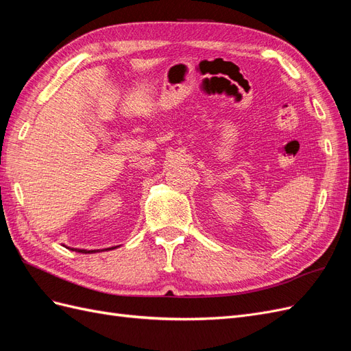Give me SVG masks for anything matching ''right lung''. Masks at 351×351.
<instances>
[{
  "label": "right lung",
  "instance_id": "1",
  "mask_svg": "<svg viewBox=\"0 0 351 351\" xmlns=\"http://www.w3.org/2000/svg\"><path fill=\"white\" fill-rule=\"evenodd\" d=\"M114 249V247H112ZM71 250H76V252H79V253H97L98 250H83V249H71ZM107 250H111V247L110 249H107Z\"/></svg>",
  "mask_w": 351,
  "mask_h": 351
}]
</instances>
